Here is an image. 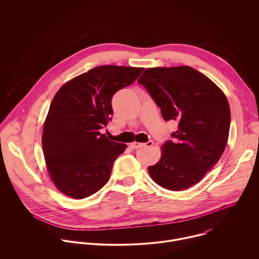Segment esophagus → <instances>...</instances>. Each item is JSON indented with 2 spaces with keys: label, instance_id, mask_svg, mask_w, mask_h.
I'll return each instance as SVG.
<instances>
[{
  "label": "esophagus",
  "instance_id": "34e87169",
  "mask_svg": "<svg viewBox=\"0 0 259 259\" xmlns=\"http://www.w3.org/2000/svg\"><path fill=\"white\" fill-rule=\"evenodd\" d=\"M153 145V142L152 141H148L147 143H137V142H134L131 144V147L133 149H139V148H143V147H151Z\"/></svg>",
  "mask_w": 259,
  "mask_h": 259
}]
</instances>
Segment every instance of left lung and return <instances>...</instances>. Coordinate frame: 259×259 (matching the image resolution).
<instances>
[{
    "mask_svg": "<svg viewBox=\"0 0 259 259\" xmlns=\"http://www.w3.org/2000/svg\"><path fill=\"white\" fill-rule=\"evenodd\" d=\"M178 131L162 146L160 160L148 171L159 186L182 191L201 181L226 148L231 111L226 95L190 66L147 68L138 79Z\"/></svg>",
    "mask_w": 259,
    "mask_h": 259,
    "instance_id": "left-lung-1",
    "label": "left lung"
}]
</instances>
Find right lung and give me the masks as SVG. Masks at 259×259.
Listing matches in <instances>:
<instances>
[{"label": "right lung", "mask_w": 259, "mask_h": 259, "mask_svg": "<svg viewBox=\"0 0 259 259\" xmlns=\"http://www.w3.org/2000/svg\"><path fill=\"white\" fill-rule=\"evenodd\" d=\"M144 68L104 65L82 73L56 93L44 123L41 144L49 175L66 196L82 199L108 182L126 149L100 130L112 119L113 95L132 84Z\"/></svg>", "instance_id": "1"}]
</instances>
